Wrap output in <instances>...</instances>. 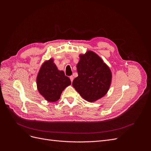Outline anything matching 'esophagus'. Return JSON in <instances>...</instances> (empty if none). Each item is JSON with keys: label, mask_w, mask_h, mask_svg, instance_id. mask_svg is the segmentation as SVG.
Listing matches in <instances>:
<instances>
[{"label": "esophagus", "mask_w": 151, "mask_h": 151, "mask_svg": "<svg viewBox=\"0 0 151 151\" xmlns=\"http://www.w3.org/2000/svg\"><path fill=\"white\" fill-rule=\"evenodd\" d=\"M70 80H71V81L72 82L73 81V79H74V77L73 76H70Z\"/></svg>", "instance_id": "esophagus-1"}]
</instances>
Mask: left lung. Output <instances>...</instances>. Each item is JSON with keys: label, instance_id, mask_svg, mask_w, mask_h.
<instances>
[{"label": "left lung", "instance_id": "obj_1", "mask_svg": "<svg viewBox=\"0 0 151 151\" xmlns=\"http://www.w3.org/2000/svg\"><path fill=\"white\" fill-rule=\"evenodd\" d=\"M80 58L76 65L78 76L74 79L72 85L84 99L93 102L104 97L108 91L111 83V71L93 51H87Z\"/></svg>", "mask_w": 151, "mask_h": 151}]
</instances>
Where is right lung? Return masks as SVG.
Here are the masks:
<instances>
[{
	"label": "right lung",
	"mask_w": 151,
	"mask_h": 151,
	"mask_svg": "<svg viewBox=\"0 0 151 151\" xmlns=\"http://www.w3.org/2000/svg\"><path fill=\"white\" fill-rule=\"evenodd\" d=\"M70 84V78L63 71L58 69L52 59L43 63L37 77V86L39 93L46 100L58 101L62 91Z\"/></svg>",
	"instance_id": "1"
}]
</instances>
